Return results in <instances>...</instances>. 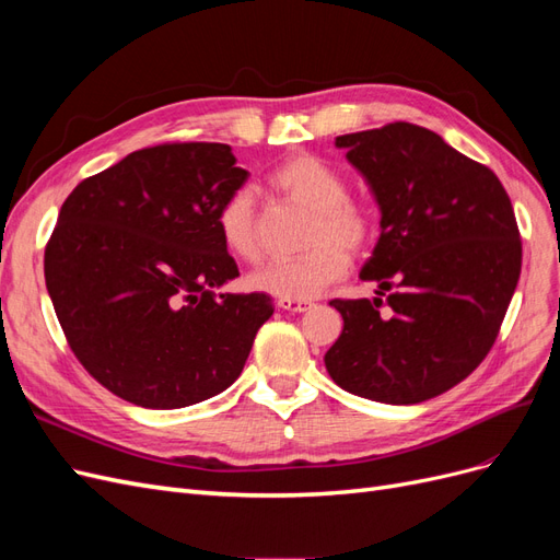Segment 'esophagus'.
Wrapping results in <instances>:
<instances>
[{
	"label": "esophagus",
	"mask_w": 560,
	"mask_h": 560,
	"mask_svg": "<svg viewBox=\"0 0 560 560\" xmlns=\"http://www.w3.org/2000/svg\"><path fill=\"white\" fill-rule=\"evenodd\" d=\"M278 306L290 311V313H306L311 311L313 303L311 301H299V299H278Z\"/></svg>",
	"instance_id": "esophagus-1"
}]
</instances>
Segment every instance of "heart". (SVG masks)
<instances>
[{
    "instance_id": "1",
    "label": "heart",
    "mask_w": 560,
    "mask_h": 560,
    "mask_svg": "<svg viewBox=\"0 0 560 560\" xmlns=\"http://www.w3.org/2000/svg\"><path fill=\"white\" fill-rule=\"evenodd\" d=\"M280 198L311 212L296 259L270 261L254 270L249 287L278 299L306 301L348 273V254H362L376 241V212L369 202L352 198L346 175L313 154L284 159L268 175ZM217 229L224 247L243 261L261 252L257 196L249 186L235 189L217 212Z\"/></svg>"
}]
</instances>
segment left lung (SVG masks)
Returning <instances> with one entry per match:
<instances>
[{"label": "left lung", "instance_id": "8db88e82", "mask_svg": "<svg viewBox=\"0 0 560 560\" xmlns=\"http://www.w3.org/2000/svg\"><path fill=\"white\" fill-rule=\"evenodd\" d=\"M381 206L362 280L378 296L331 299L343 331L325 364L336 385L418 404L465 381L493 348L521 276V233L498 175L436 132L395 121L336 138Z\"/></svg>", "mask_w": 560, "mask_h": 560}]
</instances>
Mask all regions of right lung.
Here are the masks:
<instances>
[{"instance_id": "right-lung-1", "label": "right lung", "mask_w": 560, "mask_h": 560, "mask_svg": "<svg viewBox=\"0 0 560 560\" xmlns=\"http://www.w3.org/2000/svg\"><path fill=\"white\" fill-rule=\"evenodd\" d=\"M245 179L229 144L165 142L79 182L62 202L46 290L74 358L116 397L182 409L241 376L273 315L264 292H212L238 276L217 212Z\"/></svg>"}]
</instances>
